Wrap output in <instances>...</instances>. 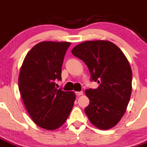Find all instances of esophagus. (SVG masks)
I'll use <instances>...</instances> for the list:
<instances>
[{
  "instance_id": "esophagus-1",
  "label": "esophagus",
  "mask_w": 147,
  "mask_h": 147,
  "mask_svg": "<svg viewBox=\"0 0 147 147\" xmlns=\"http://www.w3.org/2000/svg\"><path fill=\"white\" fill-rule=\"evenodd\" d=\"M76 96H79L83 95V92H82V91H80V92H76Z\"/></svg>"
}]
</instances>
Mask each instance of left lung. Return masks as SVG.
<instances>
[{
    "label": "left lung",
    "instance_id": "8db88e82",
    "mask_svg": "<svg viewBox=\"0 0 147 147\" xmlns=\"http://www.w3.org/2000/svg\"><path fill=\"white\" fill-rule=\"evenodd\" d=\"M71 53L87 65L91 81L99 84L97 89L85 90L90 99L84 109L88 119L98 129H111L124 115L131 94L129 60L119 47L105 40L84 42Z\"/></svg>",
    "mask_w": 147,
    "mask_h": 147
}]
</instances>
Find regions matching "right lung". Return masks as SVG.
I'll return each mask as SVG.
<instances>
[{
  "instance_id": "add662e5",
  "label": "right lung",
  "mask_w": 147,
  "mask_h": 147,
  "mask_svg": "<svg viewBox=\"0 0 147 147\" xmlns=\"http://www.w3.org/2000/svg\"><path fill=\"white\" fill-rule=\"evenodd\" d=\"M69 42H42L24 57L18 76V89L33 121L47 130L58 129L69 115L76 94L57 90Z\"/></svg>"
}]
</instances>
